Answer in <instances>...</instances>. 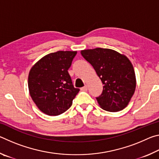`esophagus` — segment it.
Segmentation results:
<instances>
[{
    "instance_id": "34e87169",
    "label": "esophagus",
    "mask_w": 159,
    "mask_h": 159,
    "mask_svg": "<svg viewBox=\"0 0 159 159\" xmlns=\"http://www.w3.org/2000/svg\"><path fill=\"white\" fill-rule=\"evenodd\" d=\"M80 90L82 91H87L88 90V86L87 85H85L84 87H83L80 88Z\"/></svg>"
}]
</instances>
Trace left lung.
<instances>
[{
	"label": "left lung",
	"mask_w": 159,
	"mask_h": 159,
	"mask_svg": "<svg viewBox=\"0 0 159 159\" xmlns=\"http://www.w3.org/2000/svg\"><path fill=\"white\" fill-rule=\"evenodd\" d=\"M81 55L95 70L103 86L97 97L106 111H118L126 107L135 90V74L130 60L115 50L95 48L81 50Z\"/></svg>",
	"instance_id": "8db88e82"
}]
</instances>
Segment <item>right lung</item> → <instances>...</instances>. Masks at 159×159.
I'll return each mask as SVG.
<instances>
[{
    "mask_svg": "<svg viewBox=\"0 0 159 159\" xmlns=\"http://www.w3.org/2000/svg\"><path fill=\"white\" fill-rule=\"evenodd\" d=\"M76 51H57L41 58L30 70L29 93L36 106L49 116H57L71 107L79 92L74 87L68 69Z\"/></svg>",
    "mask_w": 159,
    "mask_h": 159,
    "instance_id": "right-lung-1",
    "label": "right lung"
}]
</instances>
